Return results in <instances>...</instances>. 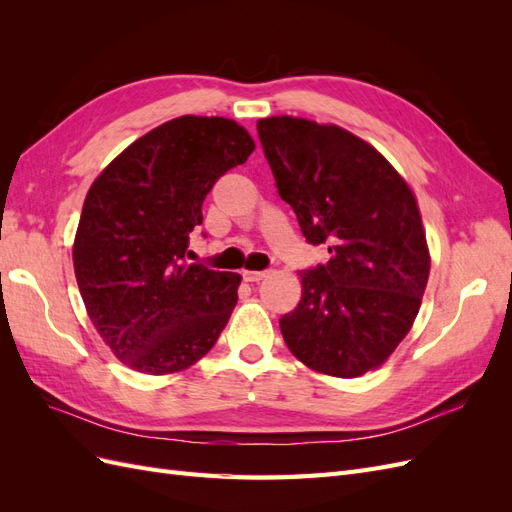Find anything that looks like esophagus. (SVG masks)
Wrapping results in <instances>:
<instances>
[{"label":"esophagus","mask_w":512,"mask_h":512,"mask_svg":"<svg viewBox=\"0 0 512 512\" xmlns=\"http://www.w3.org/2000/svg\"><path fill=\"white\" fill-rule=\"evenodd\" d=\"M241 275L245 282H260L262 277H267V271H243Z\"/></svg>","instance_id":"34e87169"}]
</instances>
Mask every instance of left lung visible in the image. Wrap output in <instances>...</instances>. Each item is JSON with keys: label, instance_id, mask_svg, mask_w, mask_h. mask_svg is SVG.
Here are the masks:
<instances>
[{"label": "left lung", "instance_id": "8db88e82", "mask_svg": "<svg viewBox=\"0 0 512 512\" xmlns=\"http://www.w3.org/2000/svg\"><path fill=\"white\" fill-rule=\"evenodd\" d=\"M277 192L329 262L301 271L299 305L280 318L290 352L322 374L356 378L389 359L412 327L429 277L416 200L380 153L337 126L258 121Z\"/></svg>", "mask_w": 512, "mask_h": 512}]
</instances>
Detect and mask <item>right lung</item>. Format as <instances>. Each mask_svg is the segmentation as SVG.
I'll list each match as a JSON object with an SVG mask.
<instances>
[{
	"label": "right lung",
	"instance_id": "1",
	"mask_svg": "<svg viewBox=\"0 0 512 512\" xmlns=\"http://www.w3.org/2000/svg\"><path fill=\"white\" fill-rule=\"evenodd\" d=\"M254 147L232 119L185 115L134 141L89 188L74 273L91 322L121 363L173 374L218 342L241 277L185 258L205 196Z\"/></svg>",
	"mask_w": 512,
	"mask_h": 512
}]
</instances>
